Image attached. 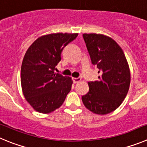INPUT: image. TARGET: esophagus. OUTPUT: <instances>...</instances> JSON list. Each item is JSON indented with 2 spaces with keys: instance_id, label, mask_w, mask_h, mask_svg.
<instances>
[{
  "instance_id": "1",
  "label": "esophagus",
  "mask_w": 147,
  "mask_h": 147,
  "mask_svg": "<svg viewBox=\"0 0 147 147\" xmlns=\"http://www.w3.org/2000/svg\"><path fill=\"white\" fill-rule=\"evenodd\" d=\"M72 80H73V82L75 83H78L79 81H80V78H72Z\"/></svg>"
}]
</instances>
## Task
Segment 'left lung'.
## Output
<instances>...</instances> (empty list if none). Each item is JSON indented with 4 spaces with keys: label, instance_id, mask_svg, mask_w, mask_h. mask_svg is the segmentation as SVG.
Here are the masks:
<instances>
[{
    "label": "left lung",
    "instance_id": "left-lung-1",
    "mask_svg": "<svg viewBox=\"0 0 147 147\" xmlns=\"http://www.w3.org/2000/svg\"><path fill=\"white\" fill-rule=\"evenodd\" d=\"M92 63L99 69L97 81L88 82L89 92L82 96L83 104L93 113L107 114L119 107L130 83L129 66L122 49L111 38L84 34Z\"/></svg>",
    "mask_w": 147,
    "mask_h": 147
}]
</instances>
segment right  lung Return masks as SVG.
<instances>
[{
  "mask_svg": "<svg viewBox=\"0 0 147 147\" xmlns=\"http://www.w3.org/2000/svg\"><path fill=\"white\" fill-rule=\"evenodd\" d=\"M78 35L58 33L42 36L26 51L21 67V86L25 98L36 111H53L70 92L71 78L55 70L63 49Z\"/></svg>",
  "mask_w": 147,
  "mask_h": 147,
  "instance_id": "1",
  "label": "right lung"
}]
</instances>
